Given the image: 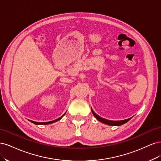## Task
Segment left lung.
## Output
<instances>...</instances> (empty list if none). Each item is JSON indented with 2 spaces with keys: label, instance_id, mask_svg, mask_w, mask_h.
<instances>
[{
  "label": "left lung",
  "instance_id": "left-lung-1",
  "mask_svg": "<svg viewBox=\"0 0 161 161\" xmlns=\"http://www.w3.org/2000/svg\"><path fill=\"white\" fill-rule=\"evenodd\" d=\"M91 111H92V114L94 115V116L97 119V120H99V121H101V122L103 123V124H108V125H123V124H124L125 123L128 122V121L131 119V118H129V119H126L121 120V121H111V120H108V119H104V118H101V117H100V116H99L97 114H96L95 113V112L93 111V110L92 109V108H91Z\"/></svg>",
  "mask_w": 161,
  "mask_h": 161
}]
</instances>
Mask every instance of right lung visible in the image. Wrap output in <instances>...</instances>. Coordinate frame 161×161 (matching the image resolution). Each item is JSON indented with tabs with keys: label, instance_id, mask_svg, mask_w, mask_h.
Returning a JSON list of instances; mask_svg holds the SVG:
<instances>
[{
	"label": "right lung",
	"instance_id": "obj_1",
	"mask_svg": "<svg viewBox=\"0 0 161 161\" xmlns=\"http://www.w3.org/2000/svg\"><path fill=\"white\" fill-rule=\"evenodd\" d=\"M64 114L62 116H61L60 118H59L58 119H55V120H53V121H47V122H36V121H31L32 123H33V124H40V125H45V124H52V123H53V122H56V121H58V120H60L63 116L64 115Z\"/></svg>",
	"mask_w": 161,
	"mask_h": 161
}]
</instances>
